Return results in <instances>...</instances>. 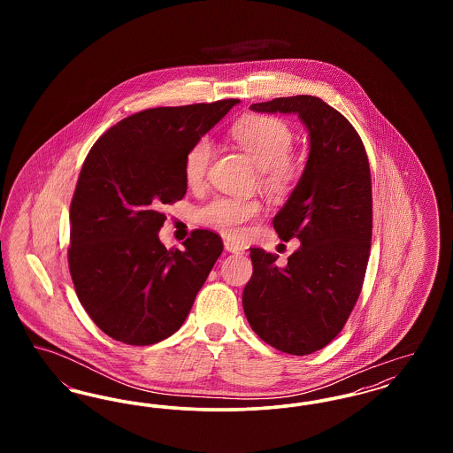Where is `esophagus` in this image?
I'll return each mask as SVG.
<instances>
[{
  "instance_id": "obj_1",
  "label": "esophagus",
  "mask_w": 453,
  "mask_h": 453,
  "mask_svg": "<svg viewBox=\"0 0 453 453\" xmlns=\"http://www.w3.org/2000/svg\"><path fill=\"white\" fill-rule=\"evenodd\" d=\"M224 248H226V251H229V253H234V255H242L244 253V250L236 244V242H233L231 239H226L224 241Z\"/></svg>"
}]
</instances>
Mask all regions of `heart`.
I'll return each mask as SVG.
<instances>
[{"label":"heart","instance_id":"obj_1","mask_svg":"<svg viewBox=\"0 0 453 453\" xmlns=\"http://www.w3.org/2000/svg\"><path fill=\"white\" fill-rule=\"evenodd\" d=\"M237 146L257 163L261 188L275 198L290 194L301 176V168L290 154L294 132L272 115H248L231 127ZM214 157V144L209 137H198L188 148L183 161L185 181L190 188L203 185ZM261 214L257 198H237L220 195L196 211V220L224 236H242L246 226Z\"/></svg>","mask_w":453,"mask_h":453}]
</instances>
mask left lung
Returning <instances> with one entry per match:
<instances>
[{
    "label": "left lung",
    "instance_id": "8db88e82",
    "mask_svg": "<svg viewBox=\"0 0 453 453\" xmlns=\"http://www.w3.org/2000/svg\"><path fill=\"white\" fill-rule=\"evenodd\" d=\"M251 110L297 113L311 151L301 180L273 227L301 248L285 265L250 248L253 275L242 292L248 323L283 353L311 355L343 329L365 279L372 239V178L365 146L345 117L318 96L253 104Z\"/></svg>",
    "mask_w": 453,
    "mask_h": 453
}]
</instances>
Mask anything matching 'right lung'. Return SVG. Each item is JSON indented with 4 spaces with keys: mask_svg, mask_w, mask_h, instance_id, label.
I'll return each mask as SVG.
<instances>
[{
    "mask_svg": "<svg viewBox=\"0 0 453 453\" xmlns=\"http://www.w3.org/2000/svg\"><path fill=\"white\" fill-rule=\"evenodd\" d=\"M236 98L148 108L108 129L88 152L71 200L67 263L91 321L126 345H154L185 323L224 244L195 229L185 250L157 233L163 207L187 194L188 148Z\"/></svg>",
    "mask_w": 453,
    "mask_h": 453,
    "instance_id": "right-lung-1",
    "label": "right lung"
}]
</instances>
